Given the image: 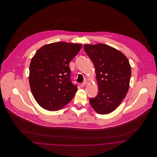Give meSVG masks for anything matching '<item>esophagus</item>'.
Instances as JSON below:
<instances>
[{
	"mask_svg": "<svg viewBox=\"0 0 157 157\" xmlns=\"http://www.w3.org/2000/svg\"><path fill=\"white\" fill-rule=\"evenodd\" d=\"M86 83H86V82H84V83H82V84H81V85H80V86H81V87H82V88H83V87H84V86H85V85H86Z\"/></svg>",
	"mask_w": 157,
	"mask_h": 157,
	"instance_id": "obj_1",
	"label": "esophagus"
}]
</instances>
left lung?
I'll return each instance as SVG.
<instances>
[{
	"label": "left lung",
	"instance_id": "left-lung-1",
	"mask_svg": "<svg viewBox=\"0 0 157 157\" xmlns=\"http://www.w3.org/2000/svg\"><path fill=\"white\" fill-rule=\"evenodd\" d=\"M84 49L94 65L98 86V94L90 98V104L100 114L109 113L120 105L129 90V60L120 51L105 44H86Z\"/></svg>",
	"mask_w": 157,
	"mask_h": 157
}]
</instances>
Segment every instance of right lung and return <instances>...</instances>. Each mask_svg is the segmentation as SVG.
Here are the masks:
<instances>
[{"label": "right lung", "instance_id": "obj_1", "mask_svg": "<svg viewBox=\"0 0 157 157\" xmlns=\"http://www.w3.org/2000/svg\"><path fill=\"white\" fill-rule=\"evenodd\" d=\"M82 45L63 42L41 47L32 58L29 82L37 103L50 111L60 110L73 98L77 87L70 78L69 63Z\"/></svg>", "mask_w": 157, "mask_h": 157}]
</instances>
